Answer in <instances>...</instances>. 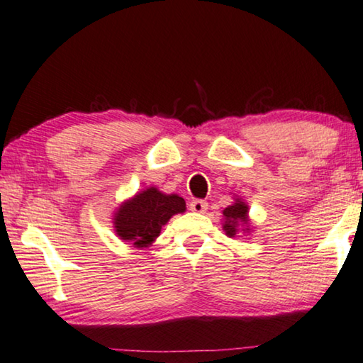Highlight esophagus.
Returning a JSON list of instances; mask_svg holds the SVG:
<instances>
[{"instance_id":"obj_1","label":"esophagus","mask_w":363,"mask_h":363,"mask_svg":"<svg viewBox=\"0 0 363 363\" xmlns=\"http://www.w3.org/2000/svg\"><path fill=\"white\" fill-rule=\"evenodd\" d=\"M189 206H191V210L195 213H205L208 210V203H206L205 200H192Z\"/></svg>"}]
</instances>
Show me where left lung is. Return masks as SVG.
<instances>
[{"instance_id":"obj_1","label":"left lung","mask_w":363,"mask_h":363,"mask_svg":"<svg viewBox=\"0 0 363 363\" xmlns=\"http://www.w3.org/2000/svg\"><path fill=\"white\" fill-rule=\"evenodd\" d=\"M247 211H249V208H247V205L244 202H235L234 205L228 206V208H224L223 215H224V231H226V234L229 235V238H234L235 235V231H238V223L242 221V223H247Z\"/></svg>"}]
</instances>
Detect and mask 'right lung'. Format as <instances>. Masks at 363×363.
I'll list each match as a JSON object with an SVG mask.
<instances>
[{"instance_id":"right-lung-1","label":"right lung","mask_w":363,"mask_h":363,"mask_svg":"<svg viewBox=\"0 0 363 363\" xmlns=\"http://www.w3.org/2000/svg\"><path fill=\"white\" fill-rule=\"evenodd\" d=\"M182 211H186L182 197L164 195L150 187L121 206L114 216V228L121 239L130 240L135 247H147L158 238L161 226Z\"/></svg>"}]
</instances>
